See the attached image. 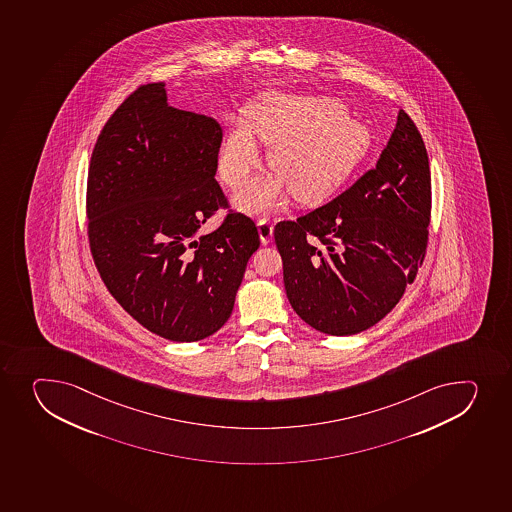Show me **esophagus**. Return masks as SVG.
Instances as JSON below:
<instances>
[{"label":"esophagus","instance_id":"obj_1","mask_svg":"<svg viewBox=\"0 0 512 512\" xmlns=\"http://www.w3.org/2000/svg\"><path fill=\"white\" fill-rule=\"evenodd\" d=\"M259 233L260 240L264 245L272 242V238H274V223L270 222L269 218L264 217L259 220Z\"/></svg>","mask_w":512,"mask_h":512}]
</instances>
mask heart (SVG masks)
Masks as SVG:
<instances>
[{"instance_id":"1","label":"heart","mask_w":512,"mask_h":512,"mask_svg":"<svg viewBox=\"0 0 512 512\" xmlns=\"http://www.w3.org/2000/svg\"><path fill=\"white\" fill-rule=\"evenodd\" d=\"M330 98L267 95L245 110V125L230 128L218 153V175L230 188L247 182L259 167L255 137L270 145L274 177L257 178L237 195L238 207L262 213L277 207L287 188L300 203L329 197L364 160L372 145L369 128L344 115Z\"/></svg>"}]
</instances>
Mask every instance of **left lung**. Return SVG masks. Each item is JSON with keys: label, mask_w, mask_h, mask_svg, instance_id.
Masks as SVG:
<instances>
[{"label": "left lung", "mask_w": 512, "mask_h": 512, "mask_svg": "<svg viewBox=\"0 0 512 512\" xmlns=\"http://www.w3.org/2000/svg\"><path fill=\"white\" fill-rule=\"evenodd\" d=\"M431 208L424 140L400 110L374 168L332 202L275 225L285 292L300 319L337 337L384 319L424 262Z\"/></svg>", "instance_id": "1"}]
</instances>
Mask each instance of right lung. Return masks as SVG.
<instances>
[{
	"label": "right lung",
	"mask_w": 512,
	"mask_h": 512,
	"mask_svg": "<svg viewBox=\"0 0 512 512\" xmlns=\"http://www.w3.org/2000/svg\"><path fill=\"white\" fill-rule=\"evenodd\" d=\"M222 128L168 107L165 83L138 87L108 118L87 182L88 243L113 299L153 334L195 342L232 314L259 232L215 180Z\"/></svg>",
	"instance_id": "add662e5"
}]
</instances>
